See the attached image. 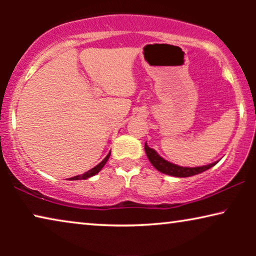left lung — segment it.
Here are the masks:
<instances>
[{
  "instance_id": "left-lung-1",
  "label": "left lung",
  "mask_w": 256,
  "mask_h": 256,
  "mask_svg": "<svg viewBox=\"0 0 256 256\" xmlns=\"http://www.w3.org/2000/svg\"><path fill=\"white\" fill-rule=\"evenodd\" d=\"M144 150L146 152V156L150 160V163L152 164L156 168L157 170L160 171V172L166 174H170V176H174V177H190V176H194V174H200L202 171L210 169L213 166H216V162L208 164V166H197V168H183L180 166H176V164H172L170 162H168L164 158H162L158 154H157L155 150L148 146V144H144Z\"/></svg>"
}]
</instances>
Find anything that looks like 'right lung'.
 Segmentation results:
<instances>
[{
	"label": "right lung",
	"instance_id": "obj_1",
	"mask_svg": "<svg viewBox=\"0 0 256 256\" xmlns=\"http://www.w3.org/2000/svg\"><path fill=\"white\" fill-rule=\"evenodd\" d=\"M110 152L108 154V155H107L106 157H104L102 162H100L99 164H98L96 166H94L93 169L88 170V171H87V172L82 174H79V176H74V177H72L71 180H86V178H90V177L94 176V174H96L98 172H99V171H100L101 169H102L104 166V164H106V162H107V160H108V158H110Z\"/></svg>",
	"mask_w": 256,
	"mask_h": 256
}]
</instances>
